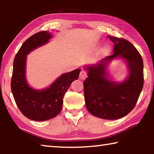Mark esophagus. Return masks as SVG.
I'll use <instances>...</instances> for the list:
<instances>
[{
	"mask_svg": "<svg viewBox=\"0 0 154 154\" xmlns=\"http://www.w3.org/2000/svg\"><path fill=\"white\" fill-rule=\"evenodd\" d=\"M87 77V72L85 71H82L80 72L79 78L81 79H85Z\"/></svg>",
	"mask_w": 154,
	"mask_h": 154,
	"instance_id": "34e87169",
	"label": "esophagus"
}]
</instances>
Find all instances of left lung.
<instances>
[{"label": "left lung", "mask_w": 154, "mask_h": 154, "mask_svg": "<svg viewBox=\"0 0 154 154\" xmlns=\"http://www.w3.org/2000/svg\"><path fill=\"white\" fill-rule=\"evenodd\" d=\"M114 45L113 54L92 65H85L88 77L83 82L86 108L94 116L105 119H118L134 109L143 87L142 57L131 43L108 36ZM122 58L129 70L122 82L111 79L106 70L114 59Z\"/></svg>", "instance_id": "left-lung-1"}]
</instances>
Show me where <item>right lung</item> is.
<instances>
[{
  "instance_id": "obj_1",
  "label": "right lung",
  "mask_w": 154,
  "mask_h": 154,
  "mask_svg": "<svg viewBox=\"0 0 154 154\" xmlns=\"http://www.w3.org/2000/svg\"><path fill=\"white\" fill-rule=\"evenodd\" d=\"M52 38L48 31L35 34L25 41L15 56L11 78V91L18 108L24 116L34 121H46L60 113L63 98L71 83L78 79L81 69L61 75L48 88L36 90L26 77L27 55L48 43Z\"/></svg>"
}]
</instances>
